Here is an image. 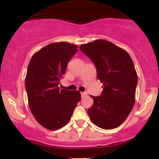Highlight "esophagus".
<instances>
[{"instance_id": "34e87169", "label": "esophagus", "mask_w": 159, "mask_h": 159, "mask_svg": "<svg viewBox=\"0 0 159 159\" xmlns=\"http://www.w3.org/2000/svg\"><path fill=\"white\" fill-rule=\"evenodd\" d=\"M87 95V92H81V96H82V97H86Z\"/></svg>"}]
</instances>
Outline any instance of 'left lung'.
Masks as SVG:
<instances>
[{"mask_svg":"<svg viewBox=\"0 0 159 159\" xmlns=\"http://www.w3.org/2000/svg\"><path fill=\"white\" fill-rule=\"evenodd\" d=\"M80 48L94 62L104 85L100 96H90L94 103L87 110L89 118L99 128H116L126 120L135 102L138 78L133 61L126 50L107 40H97Z\"/></svg>","mask_w":159,"mask_h":159,"instance_id":"8db88e82","label":"left lung"}]
</instances>
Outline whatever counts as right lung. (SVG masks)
Instances as JSON below:
<instances>
[{"mask_svg": "<svg viewBox=\"0 0 159 159\" xmlns=\"http://www.w3.org/2000/svg\"><path fill=\"white\" fill-rule=\"evenodd\" d=\"M78 46L69 43L49 44L33 55L25 77V89L31 113L49 130L65 126L81 94L78 90L60 89V80Z\"/></svg>", "mask_w": 159, "mask_h": 159, "instance_id": "add662e5", "label": "right lung"}]
</instances>
